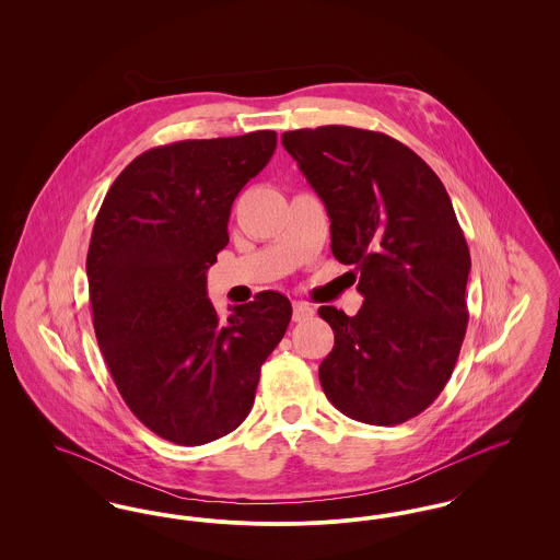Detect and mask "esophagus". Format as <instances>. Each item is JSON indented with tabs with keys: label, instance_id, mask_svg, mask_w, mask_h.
<instances>
[{
	"label": "esophagus",
	"instance_id": "esophagus-1",
	"mask_svg": "<svg viewBox=\"0 0 560 560\" xmlns=\"http://www.w3.org/2000/svg\"><path fill=\"white\" fill-rule=\"evenodd\" d=\"M293 320L302 323V320L313 319L315 317V308L306 302H293Z\"/></svg>",
	"mask_w": 560,
	"mask_h": 560
}]
</instances>
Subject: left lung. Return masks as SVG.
<instances>
[{"mask_svg": "<svg viewBox=\"0 0 560 560\" xmlns=\"http://www.w3.org/2000/svg\"><path fill=\"white\" fill-rule=\"evenodd\" d=\"M281 142L325 203L331 252L354 267L365 298L354 317L319 308L336 336L323 393L357 422L402 424L441 395L466 336L470 252L452 199L427 161L386 133L320 126Z\"/></svg>", "mask_w": 560, "mask_h": 560, "instance_id": "8db88e82", "label": "left lung"}]
</instances>
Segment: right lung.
<instances>
[{
	"label": "right lung",
	"instance_id": "add662e5",
	"mask_svg": "<svg viewBox=\"0 0 560 560\" xmlns=\"http://www.w3.org/2000/svg\"><path fill=\"white\" fill-rule=\"evenodd\" d=\"M275 147L272 130L155 147L115 178L96 215L85 260L96 340L133 416L170 443L240 427L292 319L283 293L260 292L220 320L206 290L233 201Z\"/></svg>",
	"mask_w": 560,
	"mask_h": 560
}]
</instances>
